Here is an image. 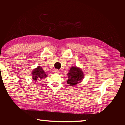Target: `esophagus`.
Instances as JSON below:
<instances>
[{"label":"esophagus","instance_id":"obj_1","mask_svg":"<svg viewBox=\"0 0 125 125\" xmlns=\"http://www.w3.org/2000/svg\"><path fill=\"white\" fill-rule=\"evenodd\" d=\"M53 73H56V74H58L60 73V71L58 70L57 69H55L54 71H53Z\"/></svg>","mask_w":125,"mask_h":125}]
</instances>
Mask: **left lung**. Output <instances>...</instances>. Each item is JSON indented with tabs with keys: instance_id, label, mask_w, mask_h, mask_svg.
I'll use <instances>...</instances> for the list:
<instances>
[{
	"instance_id": "obj_1",
	"label": "left lung",
	"mask_w": 125,
	"mask_h": 125,
	"mask_svg": "<svg viewBox=\"0 0 125 125\" xmlns=\"http://www.w3.org/2000/svg\"><path fill=\"white\" fill-rule=\"evenodd\" d=\"M67 83L70 86H73L81 83L84 78L83 71L77 67H72L68 73Z\"/></svg>"
}]
</instances>
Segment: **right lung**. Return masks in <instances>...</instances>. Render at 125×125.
<instances>
[{
	"instance_id": "right-lung-1",
	"label": "right lung",
	"mask_w": 125,
	"mask_h": 125,
	"mask_svg": "<svg viewBox=\"0 0 125 125\" xmlns=\"http://www.w3.org/2000/svg\"><path fill=\"white\" fill-rule=\"evenodd\" d=\"M31 74H32L33 79L35 82L38 80H40V79L47 77V75L45 73L44 71L42 69L40 66H38L35 69H34L31 73Z\"/></svg>"
}]
</instances>
